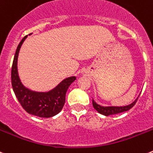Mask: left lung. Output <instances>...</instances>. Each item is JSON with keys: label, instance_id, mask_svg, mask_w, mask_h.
<instances>
[{"label": "left lung", "instance_id": "8db88e82", "mask_svg": "<svg viewBox=\"0 0 153 153\" xmlns=\"http://www.w3.org/2000/svg\"><path fill=\"white\" fill-rule=\"evenodd\" d=\"M138 97H137L133 103L129 104V105L120 106V107H116V106H101L100 105V104H97V103L94 100V99H92V104H93L94 108L97 112L103 114L104 116H109V115H112V114H120V113L125 112V111H129L130 108H132V107L135 105Z\"/></svg>", "mask_w": 153, "mask_h": 153}]
</instances>
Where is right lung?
Returning a JSON list of instances; mask_svg holds the SVG:
<instances>
[{
  "label": "right lung",
  "mask_w": 153,
  "mask_h": 153,
  "mask_svg": "<svg viewBox=\"0 0 153 153\" xmlns=\"http://www.w3.org/2000/svg\"><path fill=\"white\" fill-rule=\"evenodd\" d=\"M27 38L24 36L16 48L11 68V83L16 98L23 108L34 116L49 118L58 114L65 102V94L71 84L76 79L71 76L62 80L57 86L49 91H35L22 84L18 75L17 60L22 44Z\"/></svg>",
  "instance_id": "right-lung-1"
}]
</instances>
